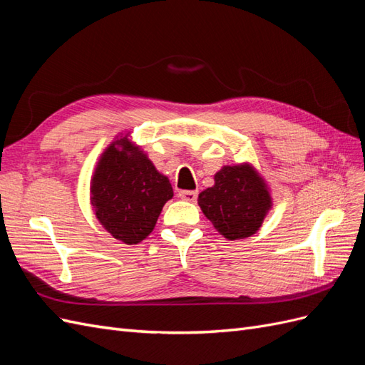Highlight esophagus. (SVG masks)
Masks as SVG:
<instances>
[{
	"label": "esophagus",
	"mask_w": 365,
	"mask_h": 365,
	"mask_svg": "<svg viewBox=\"0 0 365 365\" xmlns=\"http://www.w3.org/2000/svg\"><path fill=\"white\" fill-rule=\"evenodd\" d=\"M180 197L184 201H189V202H195L197 200V192L196 190H181Z\"/></svg>",
	"instance_id": "1"
}]
</instances>
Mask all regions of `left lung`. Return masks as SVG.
I'll use <instances>...</instances> for the list:
<instances>
[{"label":"left lung","instance_id":"8db88e82","mask_svg":"<svg viewBox=\"0 0 365 365\" xmlns=\"http://www.w3.org/2000/svg\"><path fill=\"white\" fill-rule=\"evenodd\" d=\"M205 217L228 240L252 236L272 205L262 176L250 164L224 165L215 185L197 196Z\"/></svg>","mask_w":365,"mask_h":365}]
</instances>
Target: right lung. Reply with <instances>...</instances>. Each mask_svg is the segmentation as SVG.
<instances>
[{"instance_id":"obj_1","label":"right lung","mask_w":365,"mask_h":365,"mask_svg":"<svg viewBox=\"0 0 365 365\" xmlns=\"http://www.w3.org/2000/svg\"><path fill=\"white\" fill-rule=\"evenodd\" d=\"M173 190L148 155L125 135L102 153L91 180V205L103 228L128 245L145 240Z\"/></svg>"}]
</instances>
